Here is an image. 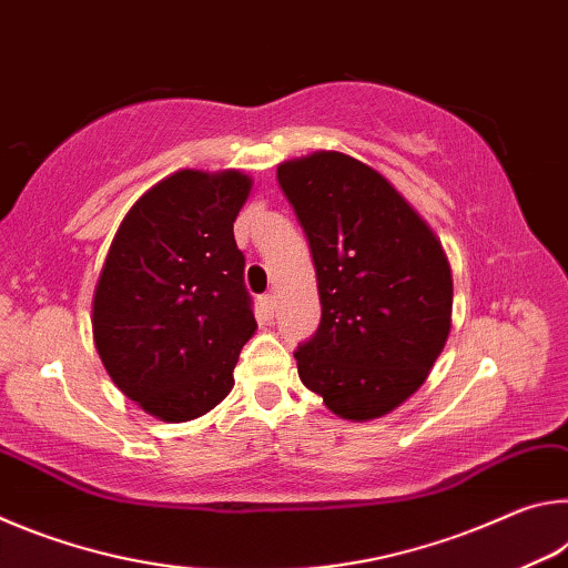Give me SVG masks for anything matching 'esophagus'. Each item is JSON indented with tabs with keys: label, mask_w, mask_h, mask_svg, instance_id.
<instances>
[{
	"label": "esophagus",
	"mask_w": 568,
	"mask_h": 568,
	"mask_svg": "<svg viewBox=\"0 0 568 568\" xmlns=\"http://www.w3.org/2000/svg\"><path fill=\"white\" fill-rule=\"evenodd\" d=\"M261 307H263V313L267 315V318H271V315L275 313V295L273 293L261 295Z\"/></svg>",
	"instance_id": "obj_1"
}]
</instances>
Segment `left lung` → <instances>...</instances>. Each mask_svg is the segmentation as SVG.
Instances as JSON below:
<instances>
[{"label":"left lung","mask_w":568,"mask_h":568,"mask_svg":"<svg viewBox=\"0 0 568 568\" xmlns=\"http://www.w3.org/2000/svg\"><path fill=\"white\" fill-rule=\"evenodd\" d=\"M277 182L311 245L321 325L297 376L345 420H373L416 393L450 333L454 281L440 240L406 197L343 152L283 162Z\"/></svg>","instance_id":"1"}]
</instances>
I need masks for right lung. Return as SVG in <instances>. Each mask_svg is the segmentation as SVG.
Wrapping results in <instances>:
<instances>
[{
	"label": "right lung",
	"mask_w": 568,
	"mask_h": 568,
	"mask_svg": "<svg viewBox=\"0 0 568 568\" xmlns=\"http://www.w3.org/2000/svg\"><path fill=\"white\" fill-rule=\"evenodd\" d=\"M253 190L237 170H180L124 215L92 301L102 365L160 420L213 410L255 333L233 223Z\"/></svg>",
	"instance_id": "obj_1"
}]
</instances>
